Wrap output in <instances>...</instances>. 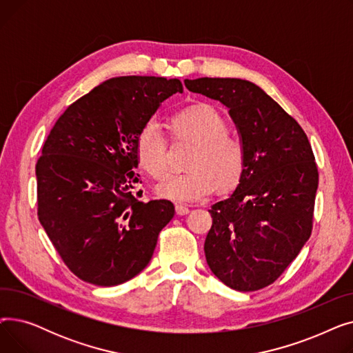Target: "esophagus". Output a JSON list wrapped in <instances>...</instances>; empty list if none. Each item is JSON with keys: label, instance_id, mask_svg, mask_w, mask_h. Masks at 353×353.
Segmentation results:
<instances>
[{"label": "esophagus", "instance_id": "obj_1", "mask_svg": "<svg viewBox=\"0 0 353 353\" xmlns=\"http://www.w3.org/2000/svg\"><path fill=\"white\" fill-rule=\"evenodd\" d=\"M189 208L188 206H184V205H176V213L177 214H180V216H183V214H188L189 213Z\"/></svg>", "mask_w": 353, "mask_h": 353}]
</instances>
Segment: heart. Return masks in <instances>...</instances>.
Masks as SVG:
<instances>
[{"instance_id": "b5f03b06", "label": "heart", "mask_w": 353, "mask_h": 353, "mask_svg": "<svg viewBox=\"0 0 353 353\" xmlns=\"http://www.w3.org/2000/svg\"><path fill=\"white\" fill-rule=\"evenodd\" d=\"M169 124L174 137L197 144L190 170L170 173L159 186L157 194L176 201H194L216 188L228 192L242 180L246 169L245 145L228 133V123L210 104H193L174 113ZM134 153L141 169L153 179H161L169 169L167 140L153 121L143 125L136 137Z\"/></svg>"}]
</instances>
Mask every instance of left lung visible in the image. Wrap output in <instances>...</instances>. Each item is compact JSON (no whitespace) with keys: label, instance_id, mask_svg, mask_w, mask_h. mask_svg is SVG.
<instances>
[{"label":"left lung","instance_id":"left-lung-1","mask_svg":"<svg viewBox=\"0 0 353 353\" xmlns=\"http://www.w3.org/2000/svg\"><path fill=\"white\" fill-rule=\"evenodd\" d=\"M184 84L229 108L246 152L239 186L209 210L208 265L234 290L263 289L312 233L319 173L310 143L299 123L250 81L203 77Z\"/></svg>","mask_w":353,"mask_h":353}]
</instances>
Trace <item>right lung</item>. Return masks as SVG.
<instances>
[{"mask_svg": "<svg viewBox=\"0 0 353 353\" xmlns=\"http://www.w3.org/2000/svg\"><path fill=\"white\" fill-rule=\"evenodd\" d=\"M180 80L110 79L74 101L37 160V214L65 266L81 281L116 286L150 262L170 200L140 201L136 137Z\"/></svg>", "mask_w": 353, "mask_h": 353, "instance_id": "obj_1", "label": "right lung"}]
</instances>
